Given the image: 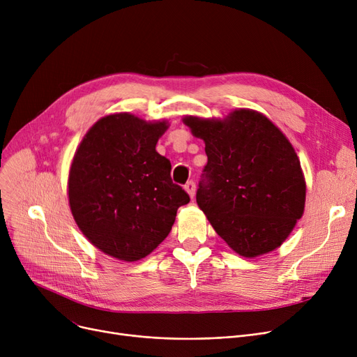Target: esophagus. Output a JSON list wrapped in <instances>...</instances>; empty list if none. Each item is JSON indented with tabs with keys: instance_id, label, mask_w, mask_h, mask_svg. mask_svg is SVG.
Listing matches in <instances>:
<instances>
[{
	"instance_id": "34e87169",
	"label": "esophagus",
	"mask_w": 357,
	"mask_h": 357,
	"mask_svg": "<svg viewBox=\"0 0 357 357\" xmlns=\"http://www.w3.org/2000/svg\"><path fill=\"white\" fill-rule=\"evenodd\" d=\"M183 190L186 191V194H188L191 198H194V195H195V183L192 181H188V182L185 183Z\"/></svg>"
}]
</instances>
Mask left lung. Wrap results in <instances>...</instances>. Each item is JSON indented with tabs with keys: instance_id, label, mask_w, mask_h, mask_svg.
<instances>
[{
	"instance_id": "1",
	"label": "left lung",
	"mask_w": 357,
	"mask_h": 357,
	"mask_svg": "<svg viewBox=\"0 0 357 357\" xmlns=\"http://www.w3.org/2000/svg\"><path fill=\"white\" fill-rule=\"evenodd\" d=\"M182 121L205 143L208 162L197 204L215 233L243 257L278 249L305 208L307 183L291 142L249 108L224 119L185 116Z\"/></svg>"
}]
</instances>
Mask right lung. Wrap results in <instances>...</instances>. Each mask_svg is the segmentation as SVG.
I'll return each mask as SVG.
<instances>
[{"instance_id":"1","label":"right lung","mask_w":357,"mask_h":357,"mask_svg":"<svg viewBox=\"0 0 357 357\" xmlns=\"http://www.w3.org/2000/svg\"><path fill=\"white\" fill-rule=\"evenodd\" d=\"M166 120L130 112L101 117L79 143L68 178L75 222L102 253L136 261L167 237L190 197L171 178V162L156 152Z\"/></svg>"}]
</instances>
